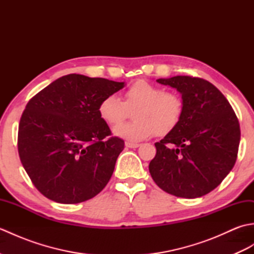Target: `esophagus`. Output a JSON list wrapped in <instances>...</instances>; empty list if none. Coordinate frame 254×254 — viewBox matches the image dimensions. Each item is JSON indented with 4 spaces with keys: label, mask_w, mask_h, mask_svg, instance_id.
Segmentation results:
<instances>
[{
    "label": "esophagus",
    "mask_w": 254,
    "mask_h": 254,
    "mask_svg": "<svg viewBox=\"0 0 254 254\" xmlns=\"http://www.w3.org/2000/svg\"><path fill=\"white\" fill-rule=\"evenodd\" d=\"M126 146L128 147V148H137L139 146V144H136V143H128L127 142L126 143Z\"/></svg>",
    "instance_id": "obj_1"
}]
</instances>
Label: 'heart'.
<instances>
[{
  "instance_id": "1",
  "label": "heart",
  "mask_w": 254,
  "mask_h": 254,
  "mask_svg": "<svg viewBox=\"0 0 254 254\" xmlns=\"http://www.w3.org/2000/svg\"><path fill=\"white\" fill-rule=\"evenodd\" d=\"M124 101L115 95L105 97L98 106V113L108 126H117L135 110L134 121L113 128L115 135L128 142H139L157 135H166L180 123L185 105L176 93L160 86L137 80L123 94Z\"/></svg>"
}]
</instances>
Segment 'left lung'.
Listing matches in <instances>:
<instances>
[{
  "label": "left lung",
  "instance_id": "8db88e82",
  "mask_svg": "<svg viewBox=\"0 0 254 254\" xmlns=\"http://www.w3.org/2000/svg\"><path fill=\"white\" fill-rule=\"evenodd\" d=\"M181 94L180 123L160 142L149 172L161 190L195 198L213 191L235 166L239 121L226 97L207 80L191 76L157 79Z\"/></svg>",
  "mask_w": 254,
  "mask_h": 254
}]
</instances>
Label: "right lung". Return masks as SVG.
Masks as SVG:
<instances>
[{
  "instance_id": "add662e5",
  "label": "right lung",
  "mask_w": 254,
  "mask_h": 254,
  "mask_svg": "<svg viewBox=\"0 0 254 254\" xmlns=\"http://www.w3.org/2000/svg\"><path fill=\"white\" fill-rule=\"evenodd\" d=\"M123 87V82L68 74L28 101L19 121L18 154L46 197L76 204L109 182L124 141L111 136L98 106Z\"/></svg>"
}]
</instances>
